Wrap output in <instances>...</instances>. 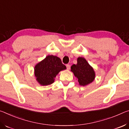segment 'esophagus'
Wrapping results in <instances>:
<instances>
[{"mask_svg":"<svg viewBox=\"0 0 129 129\" xmlns=\"http://www.w3.org/2000/svg\"><path fill=\"white\" fill-rule=\"evenodd\" d=\"M66 67H67V70L70 69V64H67L66 65Z\"/></svg>","mask_w":129,"mask_h":129,"instance_id":"34e87169","label":"esophagus"}]
</instances>
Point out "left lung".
Wrapping results in <instances>:
<instances>
[{"label": "left lung", "mask_w": 129, "mask_h": 129, "mask_svg": "<svg viewBox=\"0 0 129 129\" xmlns=\"http://www.w3.org/2000/svg\"><path fill=\"white\" fill-rule=\"evenodd\" d=\"M71 71L78 79L79 84L81 86L88 85L92 83L95 78L94 69L83 57L78 58L77 64L71 66Z\"/></svg>", "instance_id": "8db88e82"}]
</instances>
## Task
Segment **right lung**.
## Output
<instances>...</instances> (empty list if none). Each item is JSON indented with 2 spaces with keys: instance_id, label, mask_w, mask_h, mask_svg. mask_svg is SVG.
Returning <instances> with one entry per match:
<instances>
[{
  "instance_id": "add662e5",
  "label": "right lung",
  "mask_w": 129,
  "mask_h": 129,
  "mask_svg": "<svg viewBox=\"0 0 129 129\" xmlns=\"http://www.w3.org/2000/svg\"><path fill=\"white\" fill-rule=\"evenodd\" d=\"M66 69L60 59L56 56L48 55L34 67L36 80L41 86H47L54 83L55 78L60 71Z\"/></svg>"
}]
</instances>
